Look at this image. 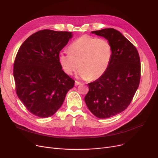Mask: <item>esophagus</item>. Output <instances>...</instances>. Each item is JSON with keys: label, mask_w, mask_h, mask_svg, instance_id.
Masks as SVG:
<instances>
[{"label": "esophagus", "mask_w": 158, "mask_h": 158, "mask_svg": "<svg viewBox=\"0 0 158 158\" xmlns=\"http://www.w3.org/2000/svg\"><path fill=\"white\" fill-rule=\"evenodd\" d=\"M79 85H81V82H78L77 81H75V86H78Z\"/></svg>", "instance_id": "esophagus-1"}]
</instances>
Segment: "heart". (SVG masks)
<instances>
[{
  "label": "heart",
  "instance_id": "1",
  "mask_svg": "<svg viewBox=\"0 0 158 158\" xmlns=\"http://www.w3.org/2000/svg\"><path fill=\"white\" fill-rule=\"evenodd\" d=\"M69 52L59 54V61L63 70L72 75L80 68L77 76L85 80L100 78L108 69L113 48L109 41L83 35L74 40Z\"/></svg>",
  "mask_w": 158,
  "mask_h": 158
}]
</instances>
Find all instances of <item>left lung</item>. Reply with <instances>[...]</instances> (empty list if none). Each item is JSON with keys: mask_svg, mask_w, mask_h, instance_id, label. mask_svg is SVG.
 Listing matches in <instances>:
<instances>
[{"mask_svg": "<svg viewBox=\"0 0 158 158\" xmlns=\"http://www.w3.org/2000/svg\"><path fill=\"white\" fill-rule=\"evenodd\" d=\"M105 38L113 48L108 69L96 81L88 83L85 101L89 110L99 118H107L125 110L139 86L141 65L135 45L113 28L92 32Z\"/></svg>", "mask_w": 158, "mask_h": 158, "instance_id": "obj_1", "label": "left lung"}]
</instances>
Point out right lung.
<instances>
[{"mask_svg": "<svg viewBox=\"0 0 158 158\" xmlns=\"http://www.w3.org/2000/svg\"><path fill=\"white\" fill-rule=\"evenodd\" d=\"M72 37L71 32L39 31L20 46L13 76L18 97L38 117L52 116L62 106L74 80L62 70L60 51Z\"/></svg>", "mask_w": 158, "mask_h": 158, "instance_id": "add662e5", "label": "right lung"}]
</instances>
